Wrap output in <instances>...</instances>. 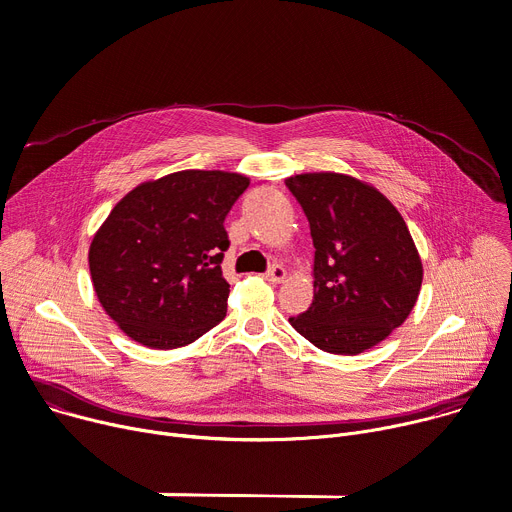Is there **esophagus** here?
<instances>
[{"label": "esophagus", "mask_w": 512, "mask_h": 512, "mask_svg": "<svg viewBox=\"0 0 512 512\" xmlns=\"http://www.w3.org/2000/svg\"><path fill=\"white\" fill-rule=\"evenodd\" d=\"M286 269L282 265H271L267 271H265V280L271 282V284H282L286 280Z\"/></svg>", "instance_id": "obj_1"}]
</instances>
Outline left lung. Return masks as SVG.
<instances>
[{
  "label": "left lung",
  "mask_w": 512,
  "mask_h": 512,
  "mask_svg": "<svg viewBox=\"0 0 512 512\" xmlns=\"http://www.w3.org/2000/svg\"><path fill=\"white\" fill-rule=\"evenodd\" d=\"M314 243V300L290 324L314 347L357 355L408 318L423 284V263L392 202L343 173L286 179Z\"/></svg>",
  "instance_id": "obj_1"
}]
</instances>
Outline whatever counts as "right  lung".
<instances>
[{
  "instance_id": "right-lung-1",
  "label": "right lung",
  "mask_w": 512,
  "mask_h": 512,
  "mask_svg": "<svg viewBox=\"0 0 512 512\" xmlns=\"http://www.w3.org/2000/svg\"><path fill=\"white\" fill-rule=\"evenodd\" d=\"M249 177L188 169L145 181L110 212L89 247L106 314L151 349L190 345L226 316L224 218Z\"/></svg>"
}]
</instances>
